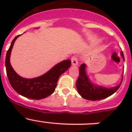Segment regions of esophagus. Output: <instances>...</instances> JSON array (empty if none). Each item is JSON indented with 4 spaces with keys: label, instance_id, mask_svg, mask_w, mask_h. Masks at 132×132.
I'll use <instances>...</instances> for the list:
<instances>
[{
    "label": "esophagus",
    "instance_id": "34e87169",
    "mask_svg": "<svg viewBox=\"0 0 132 132\" xmlns=\"http://www.w3.org/2000/svg\"><path fill=\"white\" fill-rule=\"evenodd\" d=\"M71 64L73 66H77L78 65V59H77V57L76 55H74L71 57Z\"/></svg>",
    "mask_w": 132,
    "mask_h": 132
}]
</instances>
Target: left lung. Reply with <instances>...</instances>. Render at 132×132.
<instances>
[{"label":"left lung","instance_id":"obj_1","mask_svg":"<svg viewBox=\"0 0 132 132\" xmlns=\"http://www.w3.org/2000/svg\"><path fill=\"white\" fill-rule=\"evenodd\" d=\"M121 55L125 61L123 52H121ZM86 65L82 64L79 67V76L76 82V87L80 95L84 99L96 101L104 99L114 94L121 86L123 81L118 86L112 88H107L101 86L94 84L90 81L86 71Z\"/></svg>","mask_w":132,"mask_h":132}]
</instances>
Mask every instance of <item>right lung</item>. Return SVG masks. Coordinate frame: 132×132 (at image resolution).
Listing matches in <instances>:
<instances>
[{
    "label": "right lung",
    "instance_id": "right-lung-1",
    "mask_svg": "<svg viewBox=\"0 0 132 132\" xmlns=\"http://www.w3.org/2000/svg\"><path fill=\"white\" fill-rule=\"evenodd\" d=\"M20 36H16L12 41L6 54L5 64L9 83L16 92L23 96L34 100L43 99L54 93L59 78L70 67L71 61H62L40 77L34 78H23L14 71L10 64L11 50L14 41Z\"/></svg>",
    "mask_w": 132,
    "mask_h": 132
}]
</instances>
